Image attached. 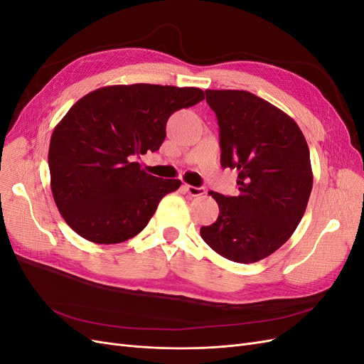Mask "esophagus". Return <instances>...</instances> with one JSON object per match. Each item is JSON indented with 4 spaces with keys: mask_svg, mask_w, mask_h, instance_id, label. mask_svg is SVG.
Returning a JSON list of instances; mask_svg holds the SVG:
<instances>
[{
    "mask_svg": "<svg viewBox=\"0 0 364 364\" xmlns=\"http://www.w3.org/2000/svg\"><path fill=\"white\" fill-rule=\"evenodd\" d=\"M185 188V193L190 194L191 197H199V196H203L206 194V190L202 188V186H193V185H183Z\"/></svg>",
    "mask_w": 364,
    "mask_h": 364,
    "instance_id": "34e87169",
    "label": "esophagus"
}]
</instances>
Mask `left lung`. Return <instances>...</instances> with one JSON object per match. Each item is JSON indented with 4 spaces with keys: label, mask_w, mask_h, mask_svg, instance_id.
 <instances>
[{
    "label": "left lung",
    "mask_w": 364,
    "mask_h": 364,
    "mask_svg": "<svg viewBox=\"0 0 364 364\" xmlns=\"http://www.w3.org/2000/svg\"><path fill=\"white\" fill-rule=\"evenodd\" d=\"M220 127V164L238 171L240 194L211 196L215 223L205 243L234 262H257L278 250L299 225L313 188L310 150L296 121L255 94L206 90Z\"/></svg>",
    "instance_id": "8db88e82"
}]
</instances>
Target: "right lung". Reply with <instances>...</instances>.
Segmentation results:
<instances>
[{"instance_id": "right-lung-1", "label": "right lung", "mask_w": 364, "mask_h": 364, "mask_svg": "<svg viewBox=\"0 0 364 364\" xmlns=\"http://www.w3.org/2000/svg\"><path fill=\"white\" fill-rule=\"evenodd\" d=\"M203 98L199 87L135 83L98 87L73 105L53 130L48 165L54 202L74 232L117 245L147 226L182 182L132 159L159 150L170 115Z\"/></svg>"}]
</instances>
